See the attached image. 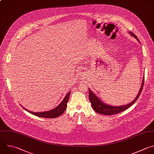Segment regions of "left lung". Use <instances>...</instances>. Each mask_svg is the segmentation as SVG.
Here are the masks:
<instances>
[{
    "label": "left lung",
    "instance_id": "obj_1",
    "mask_svg": "<svg viewBox=\"0 0 154 154\" xmlns=\"http://www.w3.org/2000/svg\"><path fill=\"white\" fill-rule=\"evenodd\" d=\"M129 33L132 36H134L138 42H140L138 37H137V35L135 34H134L132 32H129ZM144 78H143L140 90L137 96L136 97V98L134 100V101H132L131 103H129L128 105H123V106H109V105H106V104L103 103V102L101 101V100L97 97H96L95 95V94L90 89H89V100H90L91 103V105H92V108L94 109V110L96 112H97L98 114H101L107 115V116L117 114H119L121 112H123V111H125L126 109L130 108L133 104H134L135 102L138 98V97H139V96H140V95L141 92V91L143 89V88L144 81Z\"/></svg>",
    "mask_w": 154,
    "mask_h": 154
}]
</instances>
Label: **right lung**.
I'll return each instance as SVG.
<instances>
[{"label":"right lung","instance_id":"add662e5","mask_svg":"<svg viewBox=\"0 0 154 154\" xmlns=\"http://www.w3.org/2000/svg\"><path fill=\"white\" fill-rule=\"evenodd\" d=\"M70 94H71V91H69L67 94V95L65 96V97L64 98L63 101L61 102L60 105H59L58 106H57L56 108H55L54 109L51 110V111H46V112H31L29 111H27L25 108H23V109H25L26 111L29 112L30 114L36 116L37 117H43V118H51V119L56 118V117H58L59 116H61L65 111L66 106H67V103L69 100Z\"/></svg>","mask_w":154,"mask_h":154}]
</instances>
